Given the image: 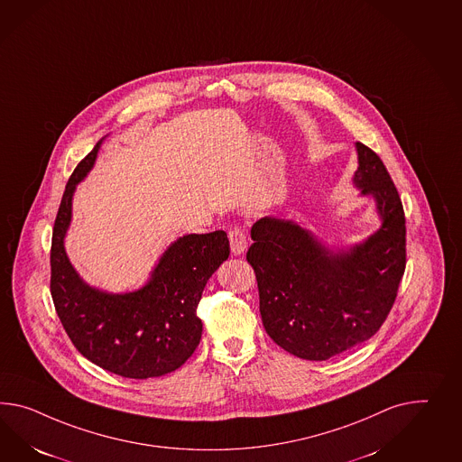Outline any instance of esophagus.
Wrapping results in <instances>:
<instances>
[{"label":"esophagus","instance_id":"34e87169","mask_svg":"<svg viewBox=\"0 0 462 462\" xmlns=\"http://www.w3.org/2000/svg\"><path fill=\"white\" fill-rule=\"evenodd\" d=\"M227 237H229L231 251H233L235 254H241V253H245V249L248 248V239H246V233H245V231H243L239 226L231 227V229H229V233H227Z\"/></svg>","mask_w":462,"mask_h":462}]
</instances>
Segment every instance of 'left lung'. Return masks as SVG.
Instances as JSON below:
<instances>
[{
	"label": "left lung",
	"mask_w": 462,
	"mask_h": 462,
	"mask_svg": "<svg viewBox=\"0 0 462 462\" xmlns=\"http://www.w3.org/2000/svg\"><path fill=\"white\" fill-rule=\"evenodd\" d=\"M356 186L377 201L382 227L333 254L315 237L274 217L251 227L253 266L264 330L291 356L327 360L374 337L389 317L405 272V214L382 159L356 143Z\"/></svg>",
	"instance_id": "1"
}]
</instances>
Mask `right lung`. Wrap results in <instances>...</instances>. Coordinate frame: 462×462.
<instances>
[{
    "instance_id": "add662e5",
    "label": "right lung",
    "mask_w": 462,
    "mask_h": 462,
    "mask_svg": "<svg viewBox=\"0 0 462 462\" xmlns=\"http://www.w3.org/2000/svg\"><path fill=\"white\" fill-rule=\"evenodd\" d=\"M100 143L71 174L53 226L50 291L75 348L95 365L127 379L161 377L180 367L199 345L202 290L229 256L225 231L188 235L161 258L139 291L106 295L83 283L65 254L63 236L75 186L94 166Z\"/></svg>"
}]
</instances>
